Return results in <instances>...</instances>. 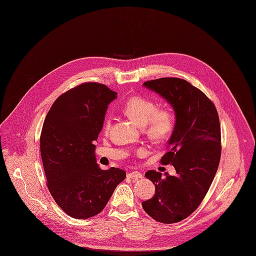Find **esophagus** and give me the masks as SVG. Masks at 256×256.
I'll return each instance as SVG.
<instances>
[{
  "instance_id": "1",
  "label": "esophagus",
  "mask_w": 256,
  "mask_h": 256,
  "mask_svg": "<svg viewBox=\"0 0 256 256\" xmlns=\"http://www.w3.org/2000/svg\"><path fill=\"white\" fill-rule=\"evenodd\" d=\"M128 178L140 179V178H142V174L140 172H138V171H132V172H130V173L128 174Z\"/></svg>"
}]
</instances>
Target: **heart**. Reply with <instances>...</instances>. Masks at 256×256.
<instances>
[{"instance_id":"b5f03b06","label":"heart","mask_w":256,"mask_h":256,"mask_svg":"<svg viewBox=\"0 0 256 256\" xmlns=\"http://www.w3.org/2000/svg\"><path fill=\"white\" fill-rule=\"evenodd\" d=\"M122 112L140 126H144L146 136L154 142L167 140L174 130L175 118L168 108H158L157 104L142 96L128 99L122 106ZM110 120H104V128L108 132Z\"/></svg>"}]
</instances>
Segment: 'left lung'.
Here are the masks:
<instances>
[{
  "label": "left lung",
  "instance_id": "1",
  "mask_svg": "<svg viewBox=\"0 0 256 256\" xmlns=\"http://www.w3.org/2000/svg\"><path fill=\"white\" fill-rule=\"evenodd\" d=\"M144 86L174 110L175 126L161 163L173 165L176 175L148 171L155 194L142 204L155 220L174 224L196 210L214 180L222 152L220 118L214 102L186 80L160 78Z\"/></svg>",
  "mask_w": 256,
  "mask_h": 256
}]
</instances>
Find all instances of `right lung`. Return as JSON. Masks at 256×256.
I'll use <instances>...</instances> for the list:
<instances>
[{
    "label": "right lung",
    "instance_id": "1",
    "mask_svg": "<svg viewBox=\"0 0 256 256\" xmlns=\"http://www.w3.org/2000/svg\"><path fill=\"white\" fill-rule=\"evenodd\" d=\"M116 94L102 84L83 83L59 96L46 116L40 154L48 188L74 218L101 212L126 178L122 169H101L95 155L108 104Z\"/></svg>",
    "mask_w": 256,
    "mask_h": 256
}]
</instances>
